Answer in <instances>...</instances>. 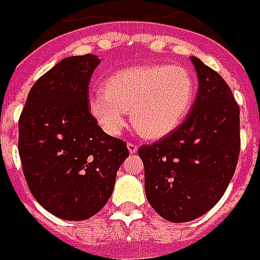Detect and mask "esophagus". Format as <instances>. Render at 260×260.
<instances>
[{
    "instance_id": "1",
    "label": "esophagus",
    "mask_w": 260,
    "mask_h": 260,
    "mask_svg": "<svg viewBox=\"0 0 260 260\" xmlns=\"http://www.w3.org/2000/svg\"><path fill=\"white\" fill-rule=\"evenodd\" d=\"M127 150L130 154H136L139 151V145L134 144V143H127Z\"/></svg>"
}]
</instances>
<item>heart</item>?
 Here are the masks:
<instances>
[{
    "mask_svg": "<svg viewBox=\"0 0 260 260\" xmlns=\"http://www.w3.org/2000/svg\"><path fill=\"white\" fill-rule=\"evenodd\" d=\"M194 81L182 66H143L121 70L89 99V109L105 132L117 136L126 126L127 110L143 137L161 139L189 113Z\"/></svg>",
    "mask_w": 260,
    "mask_h": 260,
    "instance_id": "obj_1",
    "label": "heart"
}]
</instances>
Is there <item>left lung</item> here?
Instances as JSON below:
<instances>
[{"label": "left lung", "mask_w": 260, "mask_h": 260, "mask_svg": "<svg viewBox=\"0 0 260 260\" xmlns=\"http://www.w3.org/2000/svg\"><path fill=\"white\" fill-rule=\"evenodd\" d=\"M199 91L182 124L159 141L141 145L148 202L171 222L199 218L213 209L238 162L239 106L214 70L190 57Z\"/></svg>", "instance_id": "8db88e82"}]
</instances>
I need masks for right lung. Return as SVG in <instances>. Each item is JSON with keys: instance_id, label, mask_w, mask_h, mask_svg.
<instances>
[{"instance_id": "right-lung-1", "label": "right lung", "mask_w": 260, "mask_h": 260, "mask_svg": "<svg viewBox=\"0 0 260 260\" xmlns=\"http://www.w3.org/2000/svg\"><path fill=\"white\" fill-rule=\"evenodd\" d=\"M101 60L67 57L29 91L19 117L18 148L32 192L68 221L95 215L109 200L126 143L106 134L89 112V81Z\"/></svg>"}]
</instances>
